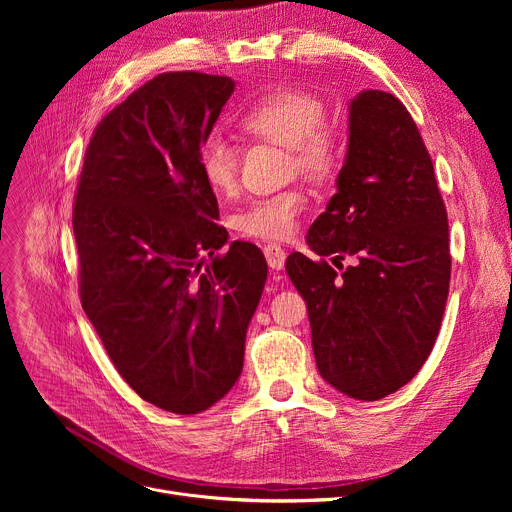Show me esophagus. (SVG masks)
I'll use <instances>...</instances> for the list:
<instances>
[{"mask_svg": "<svg viewBox=\"0 0 512 512\" xmlns=\"http://www.w3.org/2000/svg\"><path fill=\"white\" fill-rule=\"evenodd\" d=\"M263 253H265V259H267V265H270L272 270H282L284 261H286V253L280 245H276V242H272V245H265Z\"/></svg>", "mask_w": 512, "mask_h": 512, "instance_id": "1", "label": "esophagus"}]
</instances>
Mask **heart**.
Listing matches in <instances>:
<instances>
[{
  "label": "heart",
  "mask_w": 512,
  "mask_h": 512,
  "mask_svg": "<svg viewBox=\"0 0 512 512\" xmlns=\"http://www.w3.org/2000/svg\"><path fill=\"white\" fill-rule=\"evenodd\" d=\"M326 105L317 95L278 87L255 99L238 118L242 132L286 147L288 168L311 182H328L342 166V134L324 122ZM199 172L213 193L228 195L236 186V155L222 139H209L199 151ZM305 209L301 191L257 197L234 215V228L247 238L282 240L299 224Z\"/></svg>",
  "instance_id": "b5f03b06"
}]
</instances>
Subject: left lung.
Returning <instances> with one entry per match:
<instances>
[{
	"mask_svg": "<svg viewBox=\"0 0 512 512\" xmlns=\"http://www.w3.org/2000/svg\"><path fill=\"white\" fill-rule=\"evenodd\" d=\"M338 193L286 272L307 303L317 369L338 392L380 400L409 384L440 332L450 284L448 218L415 120L394 95L348 105ZM341 266L342 277L323 259Z\"/></svg>",
	"mask_w": 512,
	"mask_h": 512,
	"instance_id": "obj_1",
	"label": "left lung"
}]
</instances>
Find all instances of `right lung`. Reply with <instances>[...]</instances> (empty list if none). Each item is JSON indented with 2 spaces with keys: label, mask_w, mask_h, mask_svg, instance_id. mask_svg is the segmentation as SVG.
I'll return each instance as SVG.
<instances>
[{
  "label": "right lung",
  "mask_w": 512,
  "mask_h": 512,
  "mask_svg": "<svg viewBox=\"0 0 512 512\" xmlns=\"http://www.w3.org/2000/svg\"><path fill=\"white\" fill-rule=\"evenodd\" d=\"M232 91L230 76L151 78L97 124L72 209L87 317L124 382L178 415L236 384L267 280L251 242L215 255L228 232L199 172Z\"/></svg>",
  "instance_id": "obj_1"
}]
</instances>
